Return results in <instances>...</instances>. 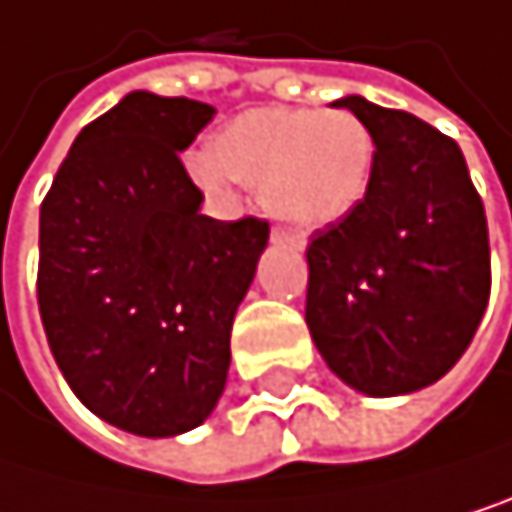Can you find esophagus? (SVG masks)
Returning <instances> with one entry per match:
<instances>
[{
    "instance_id": "obj_1",
    "label": "esophagus",
    "mask_w": 512,
    "mask_h": 512,
    "mask_svg": "<svg viewBox=\"0 0 512 512\" xmlns=\"http://www.w3.org/2000/svg\"><path fill=\"white\" fill-rule=\"evenodd\" d=\"M271 244H274V247H290V250H302V244H299L296 238H290V235H284V232H277V228H274V232H271Z\"/></svg>"
}]
</instances>
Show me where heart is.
I'll use <instances>...</instances> for the list:
<instances>
[{"instance_id":"obj_1","label":"heart","mask_w":512,"mask_h":512,"mask_svg":"<svg viewBox=\"0 0 512 512\" xmlns=\"http://www.w3.org/2000/svg\"><path fill=\"white\" fill-rule=\"evenodd\" d=\"M375 137L348 109H250L228 121L213 152L189 158L192 180L228 198L241 183L293 232H320L351 216L372 183Z\"/></svg>"}]
</instances>
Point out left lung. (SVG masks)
<instances>
[{
	"label": "left lung",
	"instance_id": "1",
	"mask_svg": "<svg viewBox=\"0 0 512 512\" xmlns=\"http://www.w3.org/2000/svg\"><path fill=\"white\" fill-rule=\"evenodd\" d=\"M351 109L375 137L363 204L308 244L305 323L348 388L415 394L467 351L489 305V225L455 140L427 121L375 106Z\"/></svg>",
	"mask_w": 512,
	"mask_h": 512
}]
</instances>
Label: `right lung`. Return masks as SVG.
Masks as SVG:
<instances>
[{"label": "right lung", "instance_id": "right-lung-1", "mask_svg": "<svg viewBox=\"0 0 512 512\" xmlns=\"http://www.w3.org/2000/svg\"><path fill=\"white\" fill-rule=\"evenodd\" d=\"M216 109L131 91L82 127L39 213V314L51 354L106 424L180 437L216 409L232 323L268 222H219L180 152Z\"/></svg>", "mask_w": 512, "mask_h": 512}]
</instances>
